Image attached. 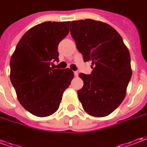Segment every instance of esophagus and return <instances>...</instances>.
I'll list each match as a JSON object with an SVG mask.
<instances>
[{
	"label": "esophagus",
	"mask_w": 147,
	"mask_h": 147,
	"mask_svg": "<svg viewBox=\"0 0 147 147\" xmlns=\"http://www.w3.org/2000/svg\"><path fill=\"white\" fill-rule=\"evenodd\" d=\"M74 75H75V76H78V75H79V72L78 71H74Z\"/></svg>",
	"instance_id": "34e87169"
}]
</instances>
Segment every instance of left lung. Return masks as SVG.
I'll use <instances>...</instances> for the list:
<instances>
[{
  "instance_id": "1",
  "label": "left lung",
  "mask_w": 147,
  "mask_h": 147,
  "mask_svg": "<svg viewBox=\"0 0 147 147\" xmlns=\"http://www.w3.org/2000/svg\"><path fill=\"white\" fill-rule=\"evenodd\" d=\"M70 32L83 61L92 62L91 73L79 75L83 81L79 100L90 115L108 116L126 95L132 74L129 51L117 30L100 21H72Z\"/></svg>"
}]
</instances>
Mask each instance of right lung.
Returning <instances> with one entry per match:
<instances>
[{"label": "right lung", "mask_w": 147, "mask_h": 147, "mask_svg": "<svg viewBox=\"0 0 147 147\" xmlns=\"http://www.w3.org/2000/svg\"><path fill=\"white\" fill-rule=\"evenodd\" d=\"M70 22H44L21 38L10 61V80L19 102L37 117L57 110L63 93L74 73L69 68H54L59 62L58 45L69 33Z\"/></svg>", "instance_id": "obj_1"}]
</instances>
